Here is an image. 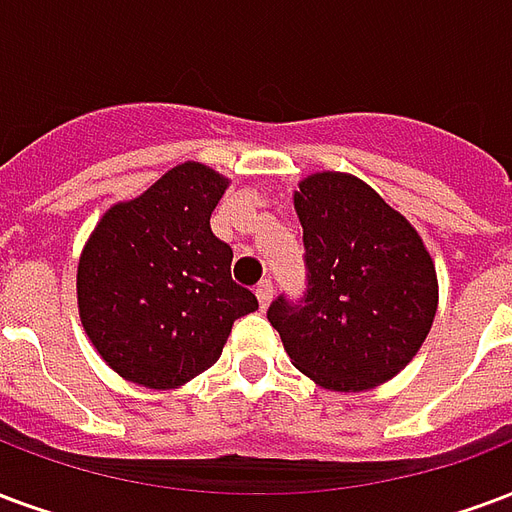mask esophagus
Masks as SVG:
<instances>
[{"label": "esophagus", "mask_w": 512, "mask_h": 512, "mask_svg": "<svg viewBox=\"0 0 512 512\" xmlns=\"http://www.w3.org/2000/svg\"><path fill=\"white\" fill-rule=\"evenodd\" d=\"M255 295H257V301H260V309H268V304H271V298H274V285H271L268 279H263V282L257 285Z\"/></svg>", "instance_id": "1"}]
</instances>
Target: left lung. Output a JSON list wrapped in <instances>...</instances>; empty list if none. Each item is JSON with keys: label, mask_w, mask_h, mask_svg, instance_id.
I'll list each match as a JSON object with an SVG mask.
<instances>
[{"label": "left lung", "mask_w": 512, "mask_h": 512, "mask_svg": "<svg viewBox=\"0 0 512 512\" xmlns=\"http://www.w3.org/2000/svg\"><path fill=\"white\" fill-rule=\"evenodd\" d=\"M304 227L309 290L268 309L287 355L325 391L377 388L426 342L437 268L418 230L350 173L306 176L293 195Z\"/></svg>", "instance_id": "8db88e82"}]
</instances>
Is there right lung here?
Here are the masks:
<instances>
[{"label": "right lung", "instance_id": "right-lung-1", "mask_svg": "<svg viewBox=\"0 0 512 512\" xmlns=\"http://www.w3.org/2000/svg\"><path fill=\"white\" fill-rule=\"evenodd\" d=\"M227 187L214 168L181 162L143 195L113 203L83 246V331L124 380L179 388L219 361L233 323L257 309L208 222Z\"/></svg>", "mask_w": 512, "mask_h": 512}]
</instances>
